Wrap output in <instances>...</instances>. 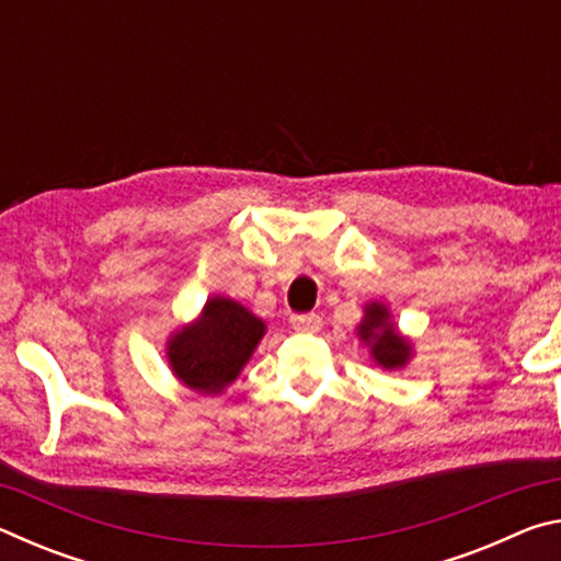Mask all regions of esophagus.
Masks as SVG:
<instances>
[{
	"mask_svg": "<svg viewBox=\"0 0 561 561\" xmlns=\"http://www.w3.org/2000/svg\"><path fill=\"white\" fill-rule=\"evenodd\" d=\"M289 324L294 331H319L321 329V317L319 314H294L289 319Z\"/></svg>",
	"mask_w": 561,
	"mask_h": 561,
	"instance_id": "esophagus-1",
	"label": "esophagus"
}]
</instances>
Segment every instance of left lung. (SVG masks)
Masks as SVG:
<instances>
[{"label": "left lung", "mask_w": 561, "mask_h": 561, "mask_svg": "<svg viewBox=\"0 0 561 561\" xmlns=\"http://www.w3.org/2000/svg\"><path fill=\"white\" fill-rule=\"evenodd\" d=\"M356 336L364 346H368L374 364L386 368V371H398L405 368L413 358V341L398 331L391 309L383 301H368L364 307L356 327Z\"/></svg>", "instance_id": "left-lung-1"}]
</instances>
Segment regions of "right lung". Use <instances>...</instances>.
<instances>
[{"label":"right lung","instance_id":"right-lung-1","mask_svg":"<svg viewBox=\"0 0 561 561\" xmlns=\"http://www.w3.org/2000/svg\"><path fill=\"white\" fill-rule=\"evenodd\" d=\"M267 324L240 301L215 294L197 319L175 329L165 341V358L173 376L190 391L220 396L237 381Z\"/></svg>","mask_w":561,"mask_h":561}]
</instances>
